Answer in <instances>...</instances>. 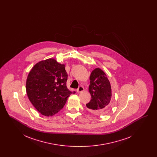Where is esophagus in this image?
<instances>
[{
  "label": "esophagus",
  "instance_id": "esophagus-1",
  "mask_svg": "<svg viewBox=\"0 0 157 157\" xmlns=\"http://www.w3.org/2000/svg\"><path fill=\"white\" fill-rule=\"evenodd\" d=\"M83 90H84V88H83V87L82 86H80L78 89H77V92H78V93H80V92H82L83 91Z\"/></svg>",
  "mask_w": 157,
  "mask_h": 157
}]
</instances>
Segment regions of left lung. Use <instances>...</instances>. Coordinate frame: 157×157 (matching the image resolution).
<instances>
[{"label": "left lung", "mask_w": 157, "mask_h": 157, "mask_svg": "<svg viewBox=\"0 0 157 157\" xmlns=\"http://www.w3.org/2000/svg\"><path fill=\"white\" fill-rule=\"evenodd\" d=\"M89 86L91 99L86 105L96 114H105L111 108L112 90L110 82L104 72L95 68L91 72Z\"/></svg>", "instance_id": "obj_1"}]
</instances>
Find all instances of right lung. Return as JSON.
Here are the masks:
<instances>
[{
	"instance_id": "obj_1",
	"label": "right lung",
	"mask_w": 157,
	"mask_h": 157,
	"mask_svg": "<svg viewBox=\"0 0 157 157\" xmlns=\"http://www.w3.org/2000/svg\"><path fill=\"white\" fill-rule=\"evenodd\" d=\"M65 65L54 59L39 62L28 74L26 90L30 102L43 115L50 117L61 110L71 92L67 86Z\"/></svg>"
}]
</instances>
